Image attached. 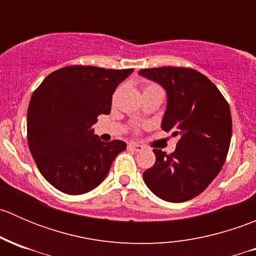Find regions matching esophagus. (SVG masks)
<instances>
[{
  "label": "esophagus",
  "mask_w": 256,
  "mask_h": 256,
  "mask_svg": "<svg viewBox=\"0 0 256 256\" xmlns=\"http://www.w3.org/2000/svg\"><path fill=\"white\" fill-rule=\"evenodd\" d=\"M128 148L134 150V151H136V152H141L144 150V147L141 146V144H138L131 142V144H128Z\"/></svg>",
  "instance_id": "obj_1"
}]
</instances>
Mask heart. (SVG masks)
I'll return each instance as SVG.
<instances>
[{"label": "heart", "instance_id": "1", "mask_svg": "<svg viewBox=\"0 0 256 256\" xmlns=\"http://www.w3.org/2000/svg\"><path fill=\"white\" fill-rule=\"evenodd\" d=\"M150 89H160V88L157 86V85H154V84H150L144 88V90H150Z\"/></svg>", "mask_w": 256, "mask_h": 256}]
</instances>
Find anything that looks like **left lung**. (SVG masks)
I'll return each instance as SVG.
<instances>
[{
    "label": "left lung",
    "instance_id": "1",
    "mask_svg": "<svg viewBox=\"0 0 256 256\" xmlns=\"http://www.w3.org/2000/svg\"><path fill=\"white\" fill-rule=\"evenodd\" d=\"M141 76L167 92L162 130L180 136L176 150H154L156 162L144 180L161 200L180 203L197 197L220 172L232 138L229 105L218 88L200 72L162 66L141 69Z\"/></svg>",
    "mask_w": 256,
    "mask_h": 256
}]
</instances>
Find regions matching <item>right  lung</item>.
I'll return each instance as SVG.
<instances>
[{
	"instance_id": "add662e5",
	"label": "right lung",
	"mask_w": 256,
	"mask_h": 256,
	"mask_svg": "<svg viewBox=\"0 0 256 256\" xmlns=\"http://www.w3.org/2000/svg\"><path fill=\"white\" fill-rule=\"evenodd\" d=\"M134 69L70 66L53 72L36 89L27 112V140L42 176L66 194L94 190L126 148L102 142L92 128L109 115L112 94Z\"/></svg>"
}]
</instances>
